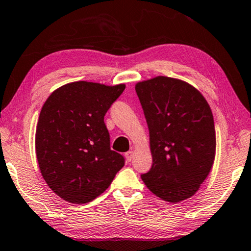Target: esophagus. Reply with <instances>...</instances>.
Segmentation results:
<instances>
[{
  "label": "esophagus",
  "instance_id": "obj_1",
  "mask_svg": "<svg viewBox=\"0 0 251 251\" xmlns=\"http://www.w3.org/2000/svg\"><path fill=\"white\" fill-rule=\"evenodd\" d=\"M133 155H134V152L133 151H128V152H126V160L128 161H131L133 159Z\"/></svg>",
  "mask_w": 251,
  "mask_h": 251
}]
</instances>
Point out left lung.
I'll use <instances>...</instances> for the list:
<instances>
[{"mask_svg": "<svg viewBox=\"0 0 251 251\" xmlns=\"http://www.w3.org/2000/svg\"><path fill=\"white\" fill-rule=\"evenodd\" d=\"M149 129L152 166L141 175L164 201L190 199L210 174L217 138L211 107L182 79L157 76L136 84Z\"/></svg>", "mask_w": 251, "mask_h": 251, "instance_id": "obj_1", "label": "left lung"}]
</instances>
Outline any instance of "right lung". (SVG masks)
I'll use <instances>...</instances> for the list:
<instances>
[{
  "label": "right lung",
  "mask_w": 251,
  "mask_h": 251,
  "mask_svg": "<svg viewBox=\"0 0 251 251\" xmlns=\"http://www.w3.org/2000/svg\"><path fill=\"white\" fill-rule=\"evenodd\" d=\"M125 88L79 80L57 88L42 105L36 130L38 165L48 186L65 201H93L125 166V158L110 148L104 123Z\"/></svg>",
  "instance_id": "right-lung-1"
}]
</instances>
